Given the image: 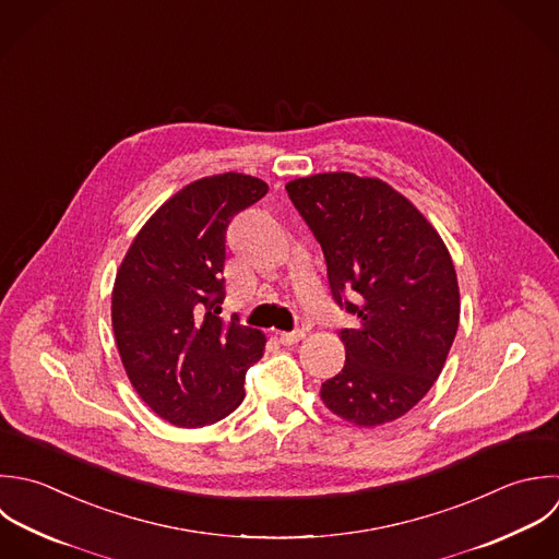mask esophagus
<instances>
[{"instance_id": "esophagus-1", "label": "esophagus", "mask_w": 559, "mask_h": 559, "mask_svg": "<svg viewBox=\"0 0 559 559\" xmlns=\"http://www.w3.org/2000/svg\"><path fill=\"white\" fill-rule=\"evenodd\" d=\"M302 337H305V329H296V331H289V333H281V342L287 344V346L298 344Z\"/></svg>"}]
</instances>
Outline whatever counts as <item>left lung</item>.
Listing matches in <instances>:
<instances>
[{
    "instance_id": "obj_1",
    "label": "left lung",
    "mask_w": 559,
    "mask_h": 559,
    "mask_svg": "<svg viewBox=\"0 0 559 559\" xmlns=\"http://www.w3.org/2000/svg\"><path fill=\"white\" fill-rule=\"evenodd\" d=\"M322 246L346 364L322 383L324 405L359 427L405 416L440 377L460 324L451 254L425 215L379 178L348 171L287 182Z\"/></svg>"
}]
</instances>
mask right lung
I'll return each instance as SVG.
<instances>
[{"label":"right lung","mask_w":559,"mask_h":559,"mask_svg":"<svg viewBox=\"0 0 559 559\" xmlns=\"http://www.w3.org/2000/svg\"><path fill=\"white\" fill-rule=\"evenodd\" d=\"M267 193L246 174L195 180L139 230L112 287V331L141 401L176 427L233 414L243 381L265 350L261 331L224 322L226 230Z\"/></svg>","instance_id":"1"}]
</instances>
